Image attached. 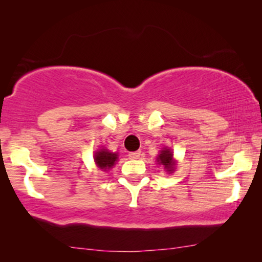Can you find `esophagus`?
I'll return each instance as SVG.
<instances>
[{"label":"esophagus","instance_id":"obj_1","mask_svg":"<svg viewBox=\"0 0 262 262\" xmlns=\"http://www.w3.org/2000/svg\"><path fill=\"white\" fill-rule=\"evenodd\" d=\"M139 156H141V152L139 151H134V152L128 154V157H130L131 160H137V159H139Z\"/></svg>","mask_w":262,"mask_h":262}]
</instances>
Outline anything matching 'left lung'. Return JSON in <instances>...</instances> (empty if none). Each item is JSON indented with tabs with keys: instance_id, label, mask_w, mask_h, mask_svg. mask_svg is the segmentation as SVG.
<instances>
[{
	"instance_id": "left-lung-1",
	"label": "left lung",
	"mask_w": 262,
	"mask_h": 262,
	"mask_svg": "<svg viewBox=\"0 0 262 262\" xmlns=\"http://www.w3.org/2000/svg\"><path fill=\"white\" fill-rule=\"evenodd\" d=\"M157 162L159 164H162L168 173H173L175 170V166H177V161L174 160L173 157V152H171L170 149L164 148L163 150H161L160 155L157 156Z\"/></svg>"
}]
</instances>
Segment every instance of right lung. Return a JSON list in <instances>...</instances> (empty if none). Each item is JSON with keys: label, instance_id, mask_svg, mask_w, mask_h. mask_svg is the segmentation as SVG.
I'll return each instance as SVG.
<instances>
[{"label": "right lung", "instance_id": "add662e5", "mask_svg": "<svg viewBox=\"0 0 262 262\" xmlns=\"http://www.w3.org/2000/svg\"><path fill=\"white\" fill-rule=\"evenodd\" d=\"M118 160V154L111 152L107 149H100L94 154L95 164L101 170H107L116 164Z\"/></svg>", "mask_w": 262, "mask_h": 262}]
</instances>
